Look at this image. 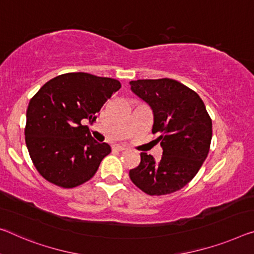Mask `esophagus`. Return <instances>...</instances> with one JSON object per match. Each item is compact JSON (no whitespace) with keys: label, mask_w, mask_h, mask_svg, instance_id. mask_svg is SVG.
Wrapping results in <instances>:
<instances>
[{"label":"esophagus","mask_w":254,"mask_h":254,"mask_svg":"<svg viewBox=\"0 0 254 254\" xmlns=\"http://www.w3.org/2000/svg\"><path fill=\"white\" fill-rule=\"evenodd\" d=\"M114 149L115 150H118V151H125L127 149L126 146H124V145H120V144H116V145L114 146Z\"/></svg>","instance_id":"34e87169"}]
</instances>
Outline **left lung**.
Wrapping results in <instances>:
<instances>
[{
    "label": "left lung",
    "mask_w": 254,
    "mask_h": 254,
    "mask_svg": "<svg viewBox=\"0 0 254 254\" xmlns=\"http://www.w3.org/2000/svg\"><path fill=\"white\" fill-rule=\"evenodd\" d=\"M129 84L153 111L152 132L159 134L162 147L158 161L142 152L139 165L129 170V177L149 195L176 192L192 181L208 157L211 118L197 93L177 80L138 79Z\"/></svg>",
    "instance_id": "1"
}]
</instances>
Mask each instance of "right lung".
<instances>
[{"label":"right lung","instance_id":"1","mask_svg":"<svg viewBox=\"0 0 254 254\" xmlns=\"http://www.w3.org/2000/svg\"><path fill=\"white\" fill-rule=\"evenodd\" d=\"M120 87L114 78L68 72L52 78L30 99L25 139L42 177L72 189L94 176L111 147L96 142L83 122L95 120L103 104Z\"/></svg>","mask_w":254,"mask_h":254}]
</instances>
